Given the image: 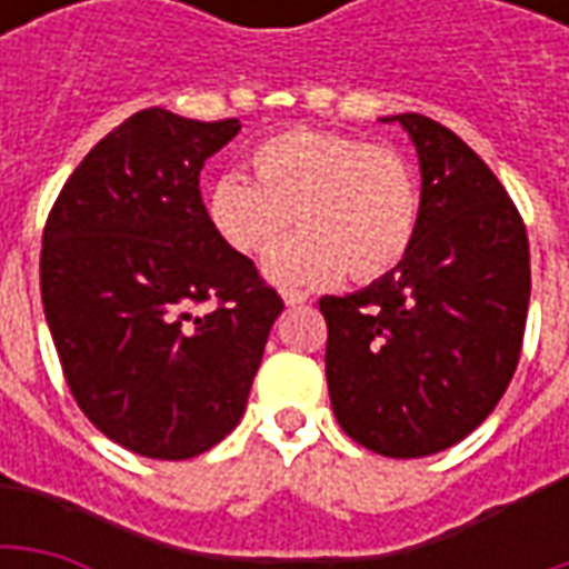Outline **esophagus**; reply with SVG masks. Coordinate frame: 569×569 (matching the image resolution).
Listing matches in <instances>:
<instances>
[{
    "label": "esophagus",
    "instance_id": "esophagus-1",
    "mask_svg": "<svg viewBox=\"0 0 569 569\" xmlns=\"http://www.w3.org/2000/svg\"><path fill=\"white\" fill-rule=\"evenodd\" d=\"M283 301L289 305V308H296V305H305L308 301V292H298V289H289V292H283Z\"/></svg>",
    "mask_w": 569,
    "mask_h": 569
}]
</instances>
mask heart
<instances>
[{
    "label": "heart",
    "mask_w": 569,
    "mask_h": 569,
    "mask_svg": "<svg viewBox=\"0 0 569 569\" xmlns=\"http://www.w3.org/2000/svg\"><path fill=\"white\" fill-rule=\"evenodd\" d=\"M256 182L222 173L207 194L216 234L243 256H261L289 231L301 234L264 259L280 289L375 280L406 259L420 219L415 163L393 146L347 133L289 130L249 154Z\"/></svg>",
    "instance_id": "heart-1"
}]
</instances>
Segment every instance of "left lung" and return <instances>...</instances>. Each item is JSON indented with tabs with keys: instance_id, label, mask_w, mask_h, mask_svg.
Instances as JSON below:
<instances>
[{
	"instance_id": "8db88e82",
	"label": "left lung",
	"mask_w": 569,
	"mask_h": 569,
	"mask_svg": "<svg viewBox=\"0 0 569 569\" xmlns=\"http://www.w3.org/2000/svg\"><path fill=\"white\" fill-rule=\"evenodd\" d=\"M418 149L420 219L406 259L353 296H322L326 381L341 429L383 457L445 451L512 381L530 249L500 179L453 130L390 116Z\"/></svg>"
}]
</instances>
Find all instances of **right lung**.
Segmentation results:
<instances>
[{"mask_svg": "<svg viewBox=\"0 0 569 569\" xmlns=\"http://www.w3.org/2000/svg\"><path fill=\"white\" fill-rule=\"evenodd\" d=\"M237 130L142 109L84 154L44 224V320L69 390L151 460L198 457L240 423L283 310L200 198L203 161Z\"/></svg>", "mask_w": 569, "mask_h": 569, "instance_id": "right-lung-1", "label": "right lung"}]
</instances>
